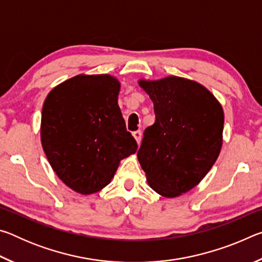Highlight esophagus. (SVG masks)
<instances>
[{
  "instance_id": "1",
  "label": "esophagus",
  "mask_w": 262,
  "mask_h": 262,
  "mask_svg": "<svg viewBox=\"0 0 262 262\" xmlns=\"http://www.w3.org/2000/svg\"><path fill=\"white\" fill-rule=\"evenodd\" d=\"M133 136H134V139L136 140L137 144H140V142H141V137H142V132H141V130H136V132L133 133Z\"/></svg>"
}]
</instances>
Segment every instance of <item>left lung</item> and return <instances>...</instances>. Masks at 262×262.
<instances>
[{"mask_svg": "<svg viewBox=\"0 0 262 262\" xmlns=\"http://www.w3.org/2000/svg\"><path fill=\"white\" fill-rule=\"evenodd\" d=\"M139 85L152 100L156 121L144 130L137 159L155 192L177 198L200 183L219 157L223 108L192 79H140Z\"/></svg>", "mask_w": 262, "mask_h": 262, "instance_id": "8db88e82", "label": "left lung"}]
</instances>
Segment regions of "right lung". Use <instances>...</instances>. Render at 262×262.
<instances>
[{
	"mask_svg": "<svg viewBox=\"0 0 262 262\" xmlns=\"http://www.w3.org/2000/svg\"><path fill=\"white\" fill-rule=\"evenodd\" d=\"M119 91L120 82L111 75L81 74L46 97L42 149L53 171L76 193L99 192L113 179L121 159L136 152L118 105Z\"/></svg>",
	"mask_w": 262,
	"mask_h": 262,
	"instance_id": "obj_1",
	"label": "right lung"
}]
</instances>
